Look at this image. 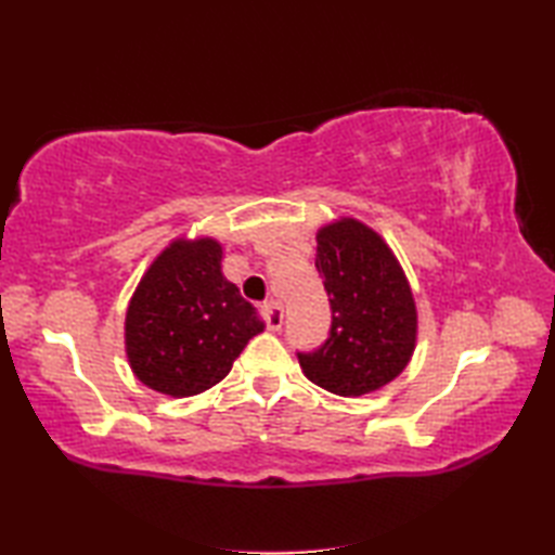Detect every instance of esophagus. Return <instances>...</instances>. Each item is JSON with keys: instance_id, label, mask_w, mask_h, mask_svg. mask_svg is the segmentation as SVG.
<instances>
[{"instance_id": "34e87169", "label": "esophagus", "mask_w": 555, "mask_h": 555, "mask_svg": "<svg viewBox=\"0 0 555 555\" xmlns=\"http://www.w3.org/2000/svg\"><path fill=\"white\" fill-rule=\"evenodd\" d=\"M259 312H262L267 328H271V332H279L281 324H284V305H281L279 300L264 302L262 308H259Z\"/></svg>"}]
</instances>
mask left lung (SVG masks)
Segmentation results:
<instances>
[{
	"label": "left lung",
	"mask_w": 555,
	"mask_h": 555,
	"mask_svg": "<svg viewBox=\"0 0 555 555\" xmlns=\"http://www.w3.org/2000/svg\"><path fill=\"white\" fill-rule=\"evenodd\" d=\"M314 267L332 305L324 346L298 352L305 376L336 396L379 391L408 367L417 308L405 271L379 233L358 219L317 231Z\"/></svg>",
	"instance_id": "left-lung-1"
}]
</instances>
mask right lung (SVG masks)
Here are the masks:
<instances>
[{
    "label": "right lung",
    "mask_w": 555,
    "mask_h": 555,
    "mask_svg": "<svg viewBox=\"0 0 555 555\" xmlns=\"http://www.w3.org/2000/svg\"><path fill=\"white\" fill-rule=\"evenodd\" d=\"M221 243L176 238L128 302L126 356L152 391L188 398L219 384L264 322L221 274Z\"/></svg>",
    "instance_id": "right-lung-1"
}]
</instances>
